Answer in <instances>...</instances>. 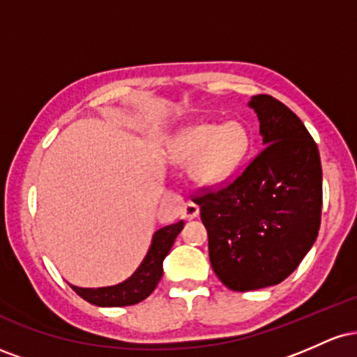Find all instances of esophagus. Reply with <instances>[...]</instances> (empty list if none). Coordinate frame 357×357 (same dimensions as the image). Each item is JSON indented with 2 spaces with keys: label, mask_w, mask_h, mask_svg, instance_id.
<instances>
[{
  "label": "esophagus",
  "mask_w": 357,
  "mask_h": 357,
  "mask_svg": "<svg viewBox=\"0 0 357 357\" xmlns=\"http://www.w3.org/2000/svg\"><path fill=\"white\" fill-rule=\"evenodd\" d=\"M181 215H183L184 220L196 218V216L199 215V206L196 203H192V202L184 203V206H183V210H181Z\"/></svg>",
  "instance_id": "34e87169"
}]
</instances>
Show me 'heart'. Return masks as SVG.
<instances>
[{
    "label": "heart",
    "instance_id": "b5f03b06",
    "mask_svg": "<svg viewBox=\"0 0 357 357\" xmlns=\"http://www.w3.org/2000/svg\"><path fill=\"white\" fill-rule=\"evenodd\" d=\"M252 146L248 129L238 121L198 124L173 139L169 155L178 165H188L190 176L199 184H218L241 166Z\"/></svg>",
    "mask_w": 357,
    "mask_h": 357
}]
</instances>
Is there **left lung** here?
<instances>
[{
    "label": "left lung",
    "instance_id": "left-lung-1",
    "mask_svg": "<svg viewBox=\"0 0 357 357\" xmlns=\"http://www.w3.org/2000/svg\"><path fill=\"white\" fill-rule=\"evenodd\" d=\"M248 105L265 147L227 186L192 198L211 267L235 292L285 280L317 238L322 210L321 158L301 119L270 96Z\"/></svg>",
    "mask_w": 357,
    "mask_h": 357
}]
</instances>
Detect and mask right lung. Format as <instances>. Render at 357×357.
<instances>
[{"label":"right lung","instance_id":"obj_1","mask_svg":"<svg viewBox=\"0 0 357 357\" xmlns=\"http://www.w3.org/2000/svg\"><path fill=\"white\" fill-rule=\"evenodd\" d=\"M183 225L184 221L181 220L155 231L144 260L127 280L117 285L99 287V289H82L75 285H72V289L84 301L99 307H126L139 304L153 294L155 285L161 280L162 260L169 253L176 236L183 230Z\"/></svg>","mask_w":357,"mask_h":357}]
</instances>
